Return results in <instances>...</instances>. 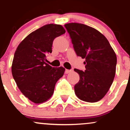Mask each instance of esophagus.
Segmentation results:
<instances>
[{
  "label": "esophagus",
  "mask_w": 130,
  "mask_h": 130,
  "mask_svg": "<svg viewBox=\"0 0 130 130\" xmlns=\"http://www.w3.org/2000/svg\"><path fill=\"white\" fill-rule=\"evenodd\" d=\"M71 71H72V70H67V69H66V70H65V73H66V74L70 73H71Z\"/></svg>",
  "instance_id": "34e87169"
}]
</instances>
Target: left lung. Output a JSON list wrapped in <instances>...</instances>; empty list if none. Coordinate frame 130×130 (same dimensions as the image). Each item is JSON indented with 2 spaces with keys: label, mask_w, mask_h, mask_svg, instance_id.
Here are the masks:
<instances>
[{
  "label": "left lung",
  "mask_w": 130,
  "mask_h": 130,
  "mask_svg": "<svg viewBox=\"0 0 130 130\" xmlns=\"http://www.w3.org/2000/svg\"><path fill=\"white\" fill-rule=\"evenodd\" d=\"M74 50L85 59L84 71L74 68L80 79L74 86L79 99L95 103L108 92L116 74L117 56L107 38L92 27L71 22L65 24Z\"/></svg>",
  "instance_id": "obj_1"
}]
</instances>
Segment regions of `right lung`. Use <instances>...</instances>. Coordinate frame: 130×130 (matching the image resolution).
I'll return each instance as SVG.
<instances>
[{
	"label": "right lung",
	"instance_id": "obj_1",
	"mask_svg": "<svg viewBox=\"0 0 130 130\" xmlns=\"http://www.w3.org/2000/svg\"><path fill=\"white\" fill-rule=\"evenodd\" d=\"M65 33L60 24L45 25L28 35L16 48L11 65L13 77L21 93L34 103L48 100L65 73L63 67L53 68L45 62L46 54L52 53L54 38Z\"/></svg>",
	"mask_w": 130,
	"mask_h": 130
}]
</instances>
